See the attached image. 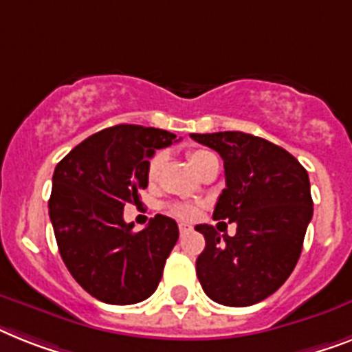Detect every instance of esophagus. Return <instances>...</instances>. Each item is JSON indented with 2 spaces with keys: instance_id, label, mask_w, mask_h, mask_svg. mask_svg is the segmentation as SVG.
<instances>
[{
  "instance_id": "obj_1",
  "label": "esophagus",
  "mask_w": 352,
  "mask_h": 352,
  "mask_svg": "<svg viewBox=\"0 0 352 352\" xmlns=\"http://www.w3.org/2000/svg\"><path fill=\"white\" fill-rule=\"evenodd\" d=\"M190 230H192V226L187 225V223H179V234H187Z\"/></svg>"
}]
</instances>
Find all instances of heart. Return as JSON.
Listing matches in <instances>:
<instances>
[{
    "label": "heart",
    "mask_w": 352,
    "mask_h": 352,
    "mask_svg": "<svg viewBox=\"0 0 352 352\" xmlns=\"http://www.w3.org/2000/svg\"><path fill=\"white\" fill-rule=\"evenodd\" d=\"M214 156H216L214 153H210V151L207 149H199V147L188 151V162H190V165L194 167V170H196L201 164H205L208 158H214ZM164 153H155V155L151 156L149 164H147V179H149V183H155L156 179H158V174L160 169H162V165H164ZM169 210L173 212L174 216L182 217V219H192V217L196 216L197 208L194 207L192 203L179 201L173 203Z\"/></svg>",
    "instance_id": "obj_1"
}]
</instances>
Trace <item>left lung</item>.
I'll list each match as a JSON object with an SVG mask.
<instances>
[{
  "mask_svg": "<svg viewBox=\"0 0 352 352\" xmlns=\"http://www.w3.org/2000/svg\"><path fill=\"white\" fill-rule=\"evenodd\" d=\"M190 136L225 162L226 188L214 219L237 225L234 237L212 225L196 226L207 243L196 261L197 278L217 304H257L286 283L300 257L313 217L307 170L286 149L248 133Z\"/></svg>",
  "mask_w": 352,
  "mask_h": 352,
  "instance_id": "8db88e82",
  "label": "left lung"
}]
</instances>
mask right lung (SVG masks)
Wrapping results in <instances>:
<instances>
[{"label": "right lung", "instance_id": "add662e5", "mask_svg": "<svg viewBox=\"0 0 352 352\" xmlns=\"http://www.w3.org/2000/svg\"><path fill=\"white\" fill-rule=\"evenodd\" d=\"M176 135L156 127H107L60 160L48 201L59 254L91 297L127 306L151 297L178 241L174 219L156 214L144 230L124 221L126 203H140L147 164Z\"/></svg>", "mask_w": 352, "mask_h": 352}]
</instances>
